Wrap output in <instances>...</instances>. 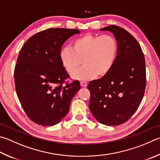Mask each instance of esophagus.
<instances>
[{"mask_svg": "<svg viewBox=\"0 0 160 160\" xmlns=\"http://www.w3.org/2000/svg\"><path fill=\"white\" fill-rule=\"evenodd\" d=\"M80 85L81 87H82V88H86V87L88 86V83L86 82H83V81H82V82H80Z\"/></svg>", "mask_w": 160, "mask_h": 160, "instance_id": "34e87169", "label": "esophagus"}]
</instances>
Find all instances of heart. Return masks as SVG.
Returning a JSON list of instances; mask_svg holds the SVG:
<instances>
[{
    "instance_id": "b5f03b06",
    "label": "heart",
    "mask_w": 160,
    "mask_h": 160,
    "mask_svg": "<svg viewBox=\"0 0 160 160\" xmlns=\"http://www.w3.org/2000/svg\"><path fill=\"white\" fill-rule=\"evenodd\" d=\"M117 40L110 35L88 34L75 39L71 48L64 47L59 52V59L66 71L72 74L82 60L83 67L72 75L75 80L88 81L108 74L117 57Z\"/></svg>"
}]
</instances>
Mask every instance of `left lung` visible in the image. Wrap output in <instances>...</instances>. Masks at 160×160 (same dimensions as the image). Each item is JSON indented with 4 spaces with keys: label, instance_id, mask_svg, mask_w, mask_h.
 <instances>
[{
    "label": "left lung",
    "instance_id": "1",
    "mask_svg": "<svg viewBox=\"0 0 160 160\" xmlns=\"http://www.w3.org/2000/svg\"><path fill=\"white\" fill-rule=\"evenodd\" d=\"M100 31L111 32L118 50L108 73L89 82V108L100 123L118 126L132 117L143 97L146 84L145 58L137 40L124 28L110 25Z\"/></svg>",
    "mask_w": 160,
    "mask_h": 160
}]
</instances>
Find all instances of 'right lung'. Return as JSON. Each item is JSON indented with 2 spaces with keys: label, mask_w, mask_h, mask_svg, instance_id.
<instances>
[{
  "label": "right lung",
  "mask_w": 160,
  "mask_h": 160,
  "mask_svg": "<svg viewBox=\"0 0 160 160\" xmlns=\"http://www.w3.org/2000/svg\"><path fill=\"white\" fill-rule=\"evenodd\" d=\"M78 29L49 28L35 34L22 48L14 68L17 97L31 120L39 125L54 126L66 117L71 101L80 89L69 78L59 59L63 43Z\"/></svg>",
  "instance_id": "1"
}]
</instances>
